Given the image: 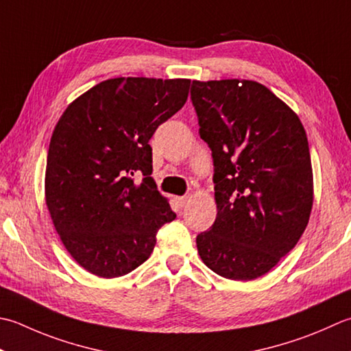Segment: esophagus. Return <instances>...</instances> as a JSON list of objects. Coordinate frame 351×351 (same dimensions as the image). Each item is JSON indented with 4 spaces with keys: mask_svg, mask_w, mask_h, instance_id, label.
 Returning <instances> with one entry per match:
<instances>
[{
    "mask_svg": "<svg viewBox=\"0 0 351 351\" xmlns=\"http://www.w3.org/2000/svg\"><path fill=\"white\" fill-rule=\"evenodd\" d=\"M175 202L178 204V207L184 208L185 205H187V204L190 202V196H176V197H175Z\"/></svg>",
    "mask_w": 351,
    "mask_h": 351,
    "instance_id": "obj_1",
    "label": "esophagus"
}]
</instances>
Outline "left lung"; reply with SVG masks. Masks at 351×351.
Instances as JSON below:
<instances>
[{
  "label": "left lung",
  "mask_w": 351,
  "mask_h": 351,
  "mask_svg": "<svg viewBox=\"0 0 351 351\" xmlns=\"http://www.w3.org/2000/svg\"><path fill=\"white\" fill-rule=\"evenodd\" d=\"M199 135L215 161L216 221L196 237L217 276H265L303 236L313 205V171L303 123L254 80H193Z\"/></svg>",
  "instance_id": "1"
}]
</instances>
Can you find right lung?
<instances>
[{
    "label": "right lung",
    "instance_id": "obj_1",
    "mask_svg": "<svg viewBox=\"0 0 351 351\" xmlns=\"http://www.w3.org/2000/svg\"><path fill=\"white\" fill-rule=\"evenodd\" d=\"M189 89V79H108L60 115L48 147L45 204L60 242L89 274L134 271L152 254L158 230L176 217L150 176L149 140L184 106Z\"/></svg>",
    "mask_w": 351,
    "mask_h": 351
}]
</instances>
